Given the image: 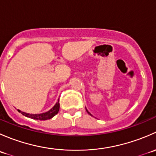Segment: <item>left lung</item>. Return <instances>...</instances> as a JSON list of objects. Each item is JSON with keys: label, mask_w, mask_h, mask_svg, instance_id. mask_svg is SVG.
<instances>
[{"label": "left lung", "mask_w": 156, "mask_h": 156, "mask_svg": "<svg viewBox=\"0 0 156 156\" xmlns=\"http://www.w3.org/2000/svg\"><path fill=\"white\" fill-rule=\"evenodd\" d=\"M86 111H87V112L88 113V114H89V115H91V114H90V112H88V110L87 109V108H86ZM92 116H93V115H92Z\"/></svg>", "instance_id": "1"}]
</instances>
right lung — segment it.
Returning a JSON list of instances; mask_svg holds the SVG:
<instances>
[{"label": "right lung", "instance_id": "obj_1", "mask_svg": "<svg viewBox=\"0 0 156 156\" xmlns=\"http://www.w3.org/2000/svg\"><path fill=\"white\" fill-rule=\"evenodd\" d=\"M59 110V100L58 102L54 105V106H53L50 110H48V112H45L40 113V114H29V113L24 112L20 111V109H18L19 112H20L21 114H23V115H25L26 117L30 118V119H35V120H48V119H50L53 117V116L56 115L58 113Z\"/></svg>", "mask_w": 156, "mask_h": 156}]
</instances>
